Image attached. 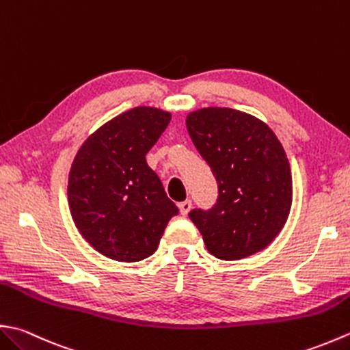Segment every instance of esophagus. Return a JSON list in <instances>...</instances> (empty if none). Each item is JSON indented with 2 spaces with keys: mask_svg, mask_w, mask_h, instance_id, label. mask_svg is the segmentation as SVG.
Masks as SVG:
<instances>
[{
  "mask_svg": "<svg viewBox=\"0 0 350 350\" xmlns=\"http://www.w3.org/2000/svg\"><path fill=\"white\" fill-rule=\"evenodd\" d=\"M191 208H193V203H191V200H185L182 203H179V209H180V214L183 217L188 215V212L191 211Z\"/></svg>",
  "mask_w": 350,
  "mask_h": 350,
  "instance_id": "esophagus-1",
  "label": "esophagus"
}]
</instances>
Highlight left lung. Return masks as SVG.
Instances as JSON below:
<instances>
[{"label":"left lung","instance_id":"left-lung-1","mask_svg":"<svg viewBox=\"0 0 350 350\" xmlns=\"http://www.w3.org/2000/svg\"><path fill=\"white\" fill-rule=\"evenodd\" d=\"M187 127L218 183L214 206L188 214L206 249L223 261L265 249L282 230L293 200L290 163L276 135L229 107L189 113Z\"/></svg>","mask_w":350,"mask_h":350}]
</instances>
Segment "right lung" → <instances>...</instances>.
Instances as JSON below:
<instances>
[{
    "mask_svg": "<svg viewBox=\"0 0 350 350\" xmlns=\"http://www.w3.org/2000/svg\"><path fill=\"white\" fill-rule=\"evenodd\" d=\"M170 120L161 109H130L89 136L74 157L68 180L72 220L95 250L115 261L153 255L179 214L146 161Z\"/></svg>",
    "mask_w": 350,
    "mask_h": 350,
    "instance_id": "add662e5",
    "label": "right lung"
}]
</instances>
